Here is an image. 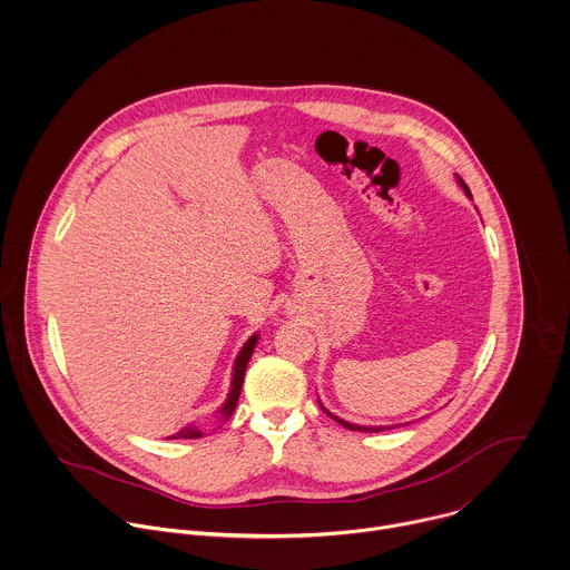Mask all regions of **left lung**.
I'll use <instances>...</instances> for the list:
<instances>
[{
    "label": "left lung",
    "mask_w": 570,
    "mask_h": 570,
    "mask_svg": "<svg viewBox=\"0 0 570 570\" xmlns=\"http://www.w3.org/2000/svg\"><path fill=\"white\" fill-rule=\"evenodd\" d=\"M458 184H460V186H462V190L466 191V196H471V190H469V188H466V184H464V181H462V179H460V177H458ZM323 409H325V406H323ZM325 413H327V415H330V417H334V420H336V422H338V424H343V426H345V429H350V431H374V433H376V431H382V429H384V426H358V424H352V422H345V420H341V417H336V415H332V413H330V411H327V409H325ZM386 429H393V426H386Z\"/></svg>",
    "instance_id": "left-lung-1"
}]
</instances>
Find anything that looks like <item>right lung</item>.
Instances as JSON below:
<instances>
[{"instance_id": "obj_1", "label": "right lung", "mask_w": 570, "mask_h": 570, "mask_svg": "<svg viewBox=\"0 0 570 570\" xmlns=\"http://www.w3.org/2000/svg\"><path fill=\"white\" fill-rule=\"evenodd\" d=\"M256 341H258V336L254 334L245 345H243V350H240V354L236 356V363H234V379H232V389H229V395H227V400H225V404L220 406V417L223 420H227L232 413H234V406H236V402H238V395H240V386H243V376H245V367H247V363H249V358H252V352H254V347H256ZM175 440L177 438H181V440H191V438H200V431L198 429H194V426H186V429H181L177 435H173Z\"/></svg>"}]
</instances>
